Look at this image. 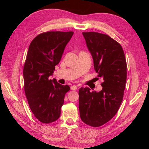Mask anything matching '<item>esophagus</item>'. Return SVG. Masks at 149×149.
<instances>
[{"instance_id": "esophagus-1", "label": "esophagus", "mask_w": 149, "mask_h": 149, "mask_svg": "<svg viewBox=\"0 0 149 149\" xmlns=\"http://www.w3.org/2000/svg\"><path fill=\"white\" fill-rule=\"evenodd\" d=\"M77 88H78L77 86H76V85L72 86L71 87V90H76V89H77Z\"/></svg>"}]
</instances>
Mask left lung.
Returning <instances> with one entry per match:
<instances>
[{
    "mask_svg": "<svg viewBox=\"0 0 149 149\" xmlns=\"http://www.w3.org/2000/svg\"><path fill=\"white\" fill-rule=\"evenodd\" d=\"M93 56L97 76L103 78L102 89L90 91L79 89L80 118L88 125L97 127L116 114L123 101L127 79V63L120 45L109 35L97 32H83Z\"/></svg>",
    "mask_w": 149,
    "mask_h": 149,
    "instance_id": "obj_1",
    "label": "left lung"
}]
</instances>
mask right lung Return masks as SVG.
<instances>
[{
	"label": "right lung",
	"instance_id": "obj_1",
	"mask_svg": "<svg viewBox=\"0 0 149 149\" xmlns=\"http://www.w3.org/2000/svg\"><path fill=\"white\" fill-rule=\"evenodd\" d=\"M73 31H47L36 37L29 48L24 66V90L31 112L49 124L60 118L68 85L49 79L61 58Z\"/></svg>",
	"mask_w": 149,
	"mask_h": 149
}]
</instances>
